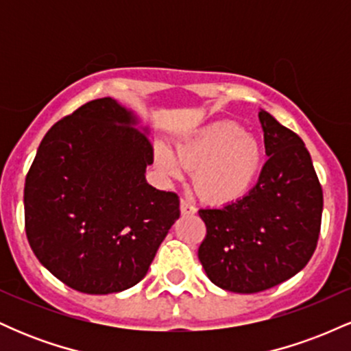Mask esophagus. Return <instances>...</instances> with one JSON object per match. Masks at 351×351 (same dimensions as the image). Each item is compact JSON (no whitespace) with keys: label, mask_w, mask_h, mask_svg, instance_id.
Listing matches in <instances>:
<instances>
[{"label":"esophagus","mask_w":351,"mask_h":351,"mask_svg":"<svg viewBox=\"0 0 351 351\" xmlns=\"http://www.w3.org/2000/svg\"><path fill=\"white\" fill-rule=\"evenodd\" d=\"M180 209H181V215H183V216H191V215H195V213H196V208L193 206L191 203H188L186 199H181Z\"/></svg>","instance_id":"obj_1"}]
</instances>
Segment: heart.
<instances>
[{"instance_id":"b5f03b06","label":"heart","mask_w":351,"mask_h":351,"mask_svg":"<svg viewBox=\"0 0 351 351\" xmlns=\"http://www.w3.org/2000/svg\"><path fill=\"white\" fill-rule=\"evenodd\" d=\"M176 158L156 145V162L170 176L195 170V188L203 199L224 204L245 195L259 176L264 153L257 138L234 122H215L176 143Z\"/></svg>"}]
</instances>
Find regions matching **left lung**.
I'll list each match as a JSON object with an SVG mask.
<instances>
[{"instance_id": "left-lung-1", "label": "left lung", "mask_w": 351, "mask_h": 351, "mask_svg": "<svg viewBox=\"0 0 351 351\" xmlns=\"http://www.w3.org/2000/svg\"><path fill=\"white\" fill-rule=\"evenodd\" d=\"M269 160L247 195L223 208L199 209L206 237L198 249L213 284L256 293L307 265L320 234L324 193L297 134L261 110Z\"/></svg>"}]
</instances>
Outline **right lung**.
I'll list each match as a JSON object with an SVG mask.
<instances>
[{"label":"right lung","mask_w":351,"mask_h":351,"mask_svg":"<svg viewBox=\"0 0 351 351\" xmlns=\"http://www.w3.org/2000/svg\"><path fill=\"white\" fill-rule=\"evenodd\" d=\"M136 123L117 100H90L52 125L26 175L27 241L74 291L134 287L180 217L178 195L145 180L153 147Z\"/></svg>","instance_id":"obj_1"}]
</instances>
